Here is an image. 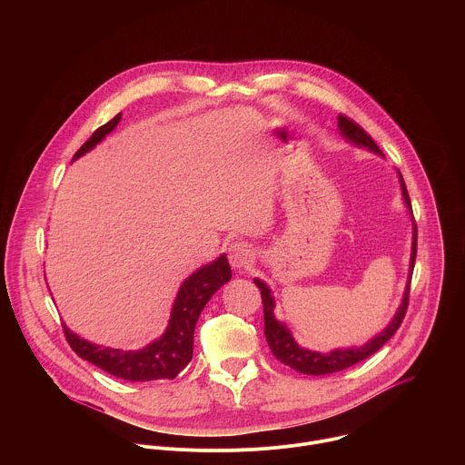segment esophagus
<instances>
[{
    "label": "esophagus",
    "mask_w": 465,
    "mask_h": 465,
    "mask_svg": "<svg viewBox=\"0 0 465 465\" xmlns=\"http://www.w3.org/2000/svg\"><path fill=\"white\" fill-rule=\"evenodd\" d=\"M228 259L235 271H246L253 259V250L246 242H232L228 248Z\"/></svg>",
    "instance_id": "obj_1"
}]
</instances>
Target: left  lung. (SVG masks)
Here are the masks:
<instances>
[{"label":"left lung","mask_w":465,"mask_h":465,"mask_svg":"<svg viewBox=\"0 0 465 465\" xmlns=\"http://www.w3.org/2000/svg\"><path fill=\"white\" fill-rule=\"evenodd\" d=\"M339 130H341V134L344 136L346 142L353 143L355 147L368 149V151L375 153L377 156H382V153L375 145V142L351 119H348L344 115H339ZM397 176H400V185H401L403 201L407 204L409 215L412 217V206H411V198H409V193H407V185H405L403 176H401L400 171H397ZM416 246H418V232H416V223H414V217H412V252H411L409 276H407V285H405L401 305L397 307V311H395L393 318L390 320V323L381 331V333H377L373 339H370L366 344H362V346H350V348H337V350H331L327 353L307 350V348H303V346H300L296 342V339L292 337L287 323L280 322L276 318V314H274L276 302H274L271 287L264 283V282H261L259 278H253V283L261 291V300H262L264 337H267V342H269L274 357H278L283 364L291 366L292 370H296L300 373H305V375H327V373H335V371L346 370V368H350V366L368 359L377 350H381L393 337L395 331L400 329V325H401V322L405 318V312H407V307H409V292H411L409 289H411L414 261H416Z\"/></svg>","instance_id":"8db88e82"}]
</instances>
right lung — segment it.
I'll use <instances>...</instances> for the list:
<instances>
[{
  "label": "right lung",
  "mask_w": 465,
  "mask_h": 465,
  "mask_svg": "<svg viewBox=\"0 0 465 465\" xmlns=\"http://www.w3.org/2000/svg\"><path fill=\"white\" fill-rule=\"evenodd\" d=\"M121 121V114L99 126L92 138L75 153L74 160L90 153L99 145ZM232 280V269L226 253H221L215 261L196 269L178 289L176 300L171 309L169 323L163 335L142 350L124 351L117 348L99 346L81 339L64 323V333L72 350L84 361L95 364L106 373L132 381H156L174 379L193 359V335L198 316L210 302V298Z\"/></svg>",
  "instance_id": "right-lung-1"
}]
</instances>
